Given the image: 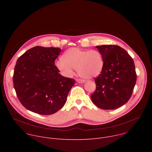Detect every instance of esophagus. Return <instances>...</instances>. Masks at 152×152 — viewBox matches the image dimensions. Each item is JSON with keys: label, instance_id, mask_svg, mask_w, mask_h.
<instances>
[{"label": "esophagus", "instance_id": "esophagus-1", "mask_svg": "<svg viewBox=\"0 0 152 152\" xmlns=\"http://www.w3.org/2000/svg\"><path fill=\"white\" fill-rule=\"evenodd\" d=\"M76 81H77L78 83H83V82H85V80H84L80 79H76Z\"/></svg>", "mask_w": 152, "mask_h": 152}]
</instances>
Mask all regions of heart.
Returning <instances> with one entry per match:
<instances>
[{
    "label": "heart",
    "mask_w": 152,
    "mask_h": 152,
    "mask_svg": "<svg viewBox=\"0 0 152 152\" xmlns=\"http://www.w3.org/2000/svg\"><path fill=\"white\" fill-rule=\"evenodd\" d=\"M56 68L65 76L70 77L76 69L79 76L84 79H93L101 73L103 60L102 53L97 50H82L71 48L55 63Z\"/></svg>",
    "instance_id": "obj_1"
}]
</instances>
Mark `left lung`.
Instances as JSON below:
<instances>
[{
  "instance_id": "1",
  "label": "left lung",
  "mask_w": 152,
  "mask_h": 152,
  "mask_svg": "<svg viewBox=\"0 0 152 152\" xmlns=\"http://www.w3.org/2000/svg\"><path fill=\"white\" fill-rule=\"evenodd\" d=\"M103 66L94 80L96 88L91 96L93 103L101 109L115 110L131 98L137 81L133 59L126 50L117 45L97 46Z\"/></svg>"
}]
</instances>
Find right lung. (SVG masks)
Returning a JSON list of instances; mask_svg holds the SVG:
<instances>
[{
    "mask_svg": "<svg viewBox=\"0 0 152 152\" xmlns=\"http://www.w3.org/2000/svg\"><path fill=\"white\" fill-rule=\"evenodd\" d=\"M58 48H32L17 61L13 75L17 96L27 110L40 115L53 114L64 106L75 80L61 75L55 61Z\"/></svg>",
    "mask_w": 152,
    "mask_h": 152,
    "instance_id": "obj_1",
    "label": "right lung"
}]
</instances>
